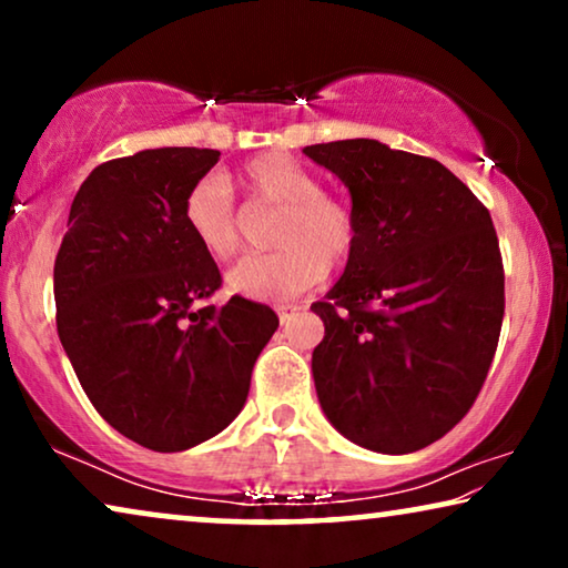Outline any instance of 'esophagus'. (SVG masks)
Segmentation results:
<instances>
[{
  "instance_id": "esophagus-1",
  "label": "esophagus",
  "mask_w": 568,
  "mask_h": 568,
  "mask_svg": "<svg viewBox=\"0 0 568 568\" xmlns=\"http://www.w3.org/2000/svg\"><path fill=\"white\" fill-rule=\"evenodd\" d=\"M276 315H278V321H282V323H290L300 315V307L297 305H278Z\"/></svg>"
}]
</instances>
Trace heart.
<instances>
[{
  "label": "heart",
  "instance_id": "heart-1",
  "mask_svg": "<svg viewBox=\"0 0 568 568\" xmlns=\"http://www.w3.org/2000/svg\"><path fill=\"white\" fill-rule=\"evenodd\" d=\"M237 183L258 204L282 209L276 253L245 255L227 271V290L251 300L282 302L307 292L328 266L348 261L356 245V220L344 201L321 191V181L290 154L271 152L245 162ZM183 220L201 251L216 261L240 245V220L230 185L206 175L185 193Z\"/></svg>",
  "mask_w": 568,
  "mask_h": 568
}]
</instances>
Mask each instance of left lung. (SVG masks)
Segmentation results:
<instances>
[{"instance_id":"1","label":"left lung","mask_w":568,"mask_h":568,"mask_svg":"<svg viewBox=\"0 0 568 568\" xmlns=\"http://www.w3.org/2000/svg\"><path fill=\"white\" fill-rule=\"evenodd\" d=\"M352 196L356 245L313 313L321 408L348 442L406 455L468 414L504 317L488 209L442 162L344 139L302 150Z\"/></svg>"}]
</instances>
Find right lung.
Instances as JSON below:
<instances>
[{"instance_id":"right-lung-1","label":"right lung","mask_w":568,"mask_h":568,"mask_svg":"<svg viewBox=\"0 0 568 568\" xmlns=\"http://www.w3.org/2000/svg\"><path fill=\"white\" fill-rule=\"evenodd\" d=\"M220 152L160 146L103 162L80 185L53 263L61 346L98 414L136 445L181 453L235 422L253 364L278 328L220 290L183 201Z\"/></svg>"}]
</instances>
